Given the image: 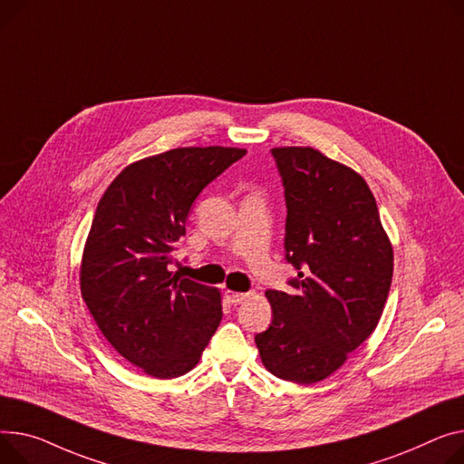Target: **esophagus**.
Here are the masks:
<instances>
[{
  "instance_id": "1",
  "label": "esophagus",
  "mask_w": 464,
  "mask_h": 464,
  "mask_svg": "<svg viewBox=\"0 0 464 464\" xmlns=\"http://www.w3.org/2000/svg\"><path fill=\"white\" fill-rule=\"evenodd\" d=\"M226 296L231 304H240L248 298V293H237V291H226Z\"/></svg>"
}]
</instances>
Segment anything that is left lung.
<instances>
[{"instance_id": "left-lung-1", "label": "left lung", "mask_w": 464, "mask_h": 464, "mask_svg": "<svg viewBox=\"0 0 464 464\" xmlns=\"http://www.w3.org/2000/svg\"><path fill=\"white\" fill-rule=\"evenodd\" d=\"M285 190L291 293L268 289L270 326L256 335L272 375L314 384L373 334L393 274L377 201L351 168L312 147L270 150Z\"/></svg>"}]
</instances>
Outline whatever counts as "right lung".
Segmentation results:
<instances>
[{
	"label": "right lung",
	"mask_w": 464,
	"mask_h": 464,
	"mask_svg": "<svg viewBox=\"0 0 464 464\" xmlns=\"http://www.w3.org/2000/svg\"><path fill=\"white\" fill-rule=\"evenodd\" d=\"M246 154L182 147L122 169L99 201L80 287L111 347L150 377L188 373L222 321L220 291L169 272L201 190Z\"/></svg>",
	"instance_id": "right-lung-1"
}]
</instances>
